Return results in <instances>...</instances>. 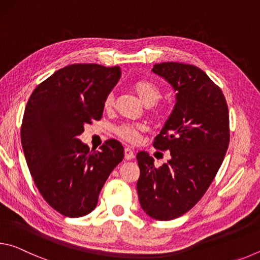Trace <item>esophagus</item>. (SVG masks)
Instances as JSON below:
<instances>
[{
	"label": "esophagus",
	"mask_w": 260,
	"mask_h": 260,
	"mask_svg": "<svg viewBox=\"0 0 260 260\" xmlns=\"http://www.w3.org/2000/svg\"><path fill=\"white\" fill-rule=\"evenodd\" d=\"M134 156H135L134 152L131 148H125V159L131 160V159H133Z\"/></svg>",
	"instance_id": "1"
}]
</instances>
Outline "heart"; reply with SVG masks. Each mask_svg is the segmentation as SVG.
Listing matches in <instances>:
<instances>
[{
  "instance_id": "heart-1",
  "label": "heart",
  "mask_w": 260,
  "mask_h": 260,
  "mask_svg": "<svg viewBox=\"0 0 260 260\" xmlns=\"http://www.w3.org/2000/svg\"><path fill=\"white\" fill-rule=\"evenodd\" d=\"M132 90L134 91L136 96L146 105H153L158 100L160 99L161 91L160 88L158 87L155 82L147 79H139V80L132 83ZM114 96L112 93L107 95L104 100V108L110 110L113 107ZM146 127L140 124H124L120 125L116 128V134L119 136L121 140L127 141L131 143H136L140 140L141 135L144 133Z\"/></svg>"
}]
</instances>
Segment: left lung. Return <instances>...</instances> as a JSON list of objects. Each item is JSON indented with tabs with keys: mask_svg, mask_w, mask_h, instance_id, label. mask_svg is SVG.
I'll return each instance as SVG.
<instances>
[{
	"mask_svg": "<svg viewBox=\"0 0 260 260\" xmlns=\"http://www.w3.org/2000/svg\"><path fill=\"white\" fill-rule=\"evenodd\" d=\"M152 72L177 91L173 111L153 141L171 158L156 167L140 151L136 187L144 212L166 221L193 208L213 181L230 144V114L221 89L197 67L167 61L153 65Z\"/></svg>",
	"mask_w": 260,
	"mask_h": 260,
	"instance_id": "obj_1",
	"label": "left lung"
}]
</instances>
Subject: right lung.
<instances>
[{"mask_svg":"<svg viewBox=\"0 0 260 260\" xmlns=\"http://www.w3.org/2000/svg\"><path fill=\"white\" fill-rule=\"evenodd\" d=\"M120 76L119 67L69 65L35 88L25 108L20 136L30 175L47 203L65 217L90 213L124 158L117 140L90 151L78 139L83 126L102 118L104 100Z\"/></svg>","mask_w":260,"mask_h":260,"instance_id":"add662e5","label":"right lung"}]
</instances>
